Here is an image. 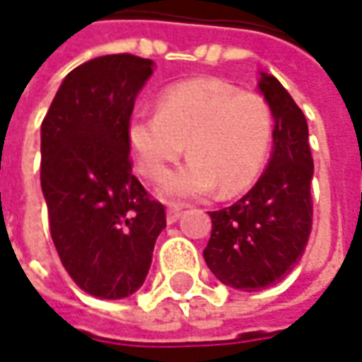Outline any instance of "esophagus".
<instances>
[{"label":"esophagus","instance_id":"1","mask_svg":"<svg viewBox=\"0 0 362 362\" xmlns=\"http://www.w3.org/2000/svg\"><path fill=\"white\" fill-rule=\"evenodd\" d=\"M182 216V208L180 206H170L168 210H166V220H168V223H174L178 218Z\"/></svg>","mask_w":362,"mask_h":362}]
</instances>
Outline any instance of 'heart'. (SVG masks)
<instances>
[{"instance_id": "b5f03b06", "label": "heart", "mask_w": 362, "mask_h": 362, "mask_svg": "<svg viewBox=\"0 0 362 362\" xmlns=\"http://www.w3.org/2000/svg\"><path fill=\"white\" fill-rule=\"evenodd\" d=\"M274 139V117L264 97L220 78H192L166 88L156 112L136 110L127 142L139 172L162 180L184 152L190 160L162 182L168 200L204 198L220 188L235 196L264 170Z\"/></svg>"}]
</instances>
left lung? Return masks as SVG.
I'll use <instances>...</instances> for the list:
<instances>
[{
  "label": "left lung",
  "mask_w": 362,
  "mask_h": 362,
  "mask_svg": "<svg viewBox=\"0 0 362 362\" xmlns=\"http://www.w3.org/2000/svg\"><path fill=\"white\" fill-rule=\"evenodd\" d=\"M274 115V150L265 172L243 198L208 212L212 235L204 259L223 285L259 291L301 259L313 223V156L301 109L274 77L257 83Z\"/></svg>",
  "instance_id": "left-lung-1"
}]
</instances>
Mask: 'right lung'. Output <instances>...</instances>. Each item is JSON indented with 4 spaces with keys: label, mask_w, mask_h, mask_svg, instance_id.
Here are the masks:
<instances>
[{
    "label": "right lung",
    "mask_w": 362,
    "mask_h": 362,
    "mask_svg": "<svg viewBox=\"0 0 362 362\" xmlns=\"http://www.w3.org/2000/svg\"><path fill=\"white\" fill-rule=\"evenodd\" d=\"M150 59H90L69 73L41 124V190L61 264L88 295L122 299L144 284L166 228L132 174L127 124Z\"/></svg>",
    "instance_id": "right-lung-1"
}]
</instances>
